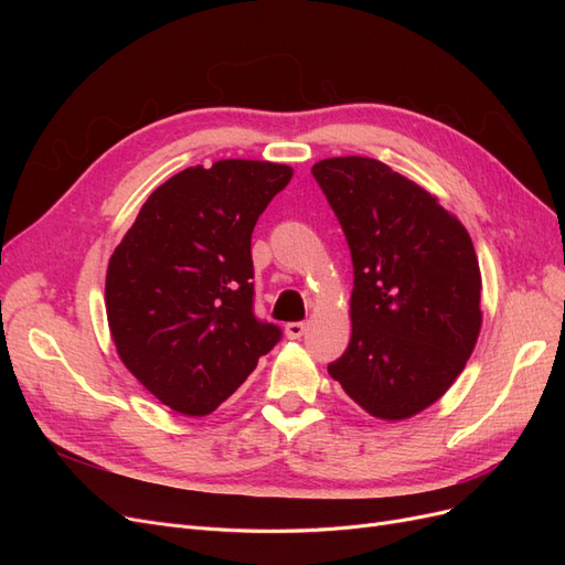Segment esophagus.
<instances>
[{"label": "esophagus", "instance_id": "obj_1", "mask_svg": "<svg viewBox=\"0 0 565 565\" xmlns=\"http://www.w3.org/2000/svg\"><path fill=\"white\" fill-rule=\"evenodd\" d=\"M303 332H306V322H287L285 324L287 339H299Z\"/></svg>", "mask_w": 565, "mask_h": 565}]
</instances>
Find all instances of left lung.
Returning <instances> with one entry per match:
<instances>
[{
	"instance_id": "1",
	"label": "left lung",
	"mask_w": 565,
	"mask_h": 565,
	"mask_svg": "<svg viewBox=\"0 0 565 565\" xmlns=\"http://www.w3.org/2000/svg\"><path fill=\"white\" fill-rule=\"evenodd\" d=\"M353 259L351 341L328 365L365 413L401 422L434 405L481 332V268L461 221L380 160L313 164Z\"/></svg>"
}]
</instances>
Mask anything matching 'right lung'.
Here are the masks:
<instances>
[{
    "label": "right lung",
    "mask_w": 565,
    "mask_h": 565,
    "mask_svg": "<svg viewBox=\"0 0 565 565\" xmlns=\"http://www.w3.org/2000/svg\"><path fill=\"white\" fill-rule=\"evenodd\" d=\"M292 174L262 160L188 167L152 191L110 256L119 361L179 415L214 413L278 344V324L252 311V231Z\"/></svg>",
    "instance_id": "right-lung-1"
}]
</instances>
